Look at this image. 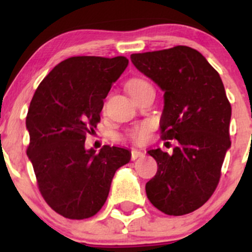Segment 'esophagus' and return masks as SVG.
<instances>
[{"instance_id": "1", "label": "esophagus", "mask_w": 252, "mask_h": 252, "mask_svg": "<svg viewBox=\"0 0 252 252\" xmlns=\"http://www.w3.org/2000/svg\"><path fill=\"white\" fill-rule=\"evenodd\" d=\"M141 156H143L142 152H140V150H137V149L131 150V160H136V158H141Z\"/></svg>"}]
</instances>
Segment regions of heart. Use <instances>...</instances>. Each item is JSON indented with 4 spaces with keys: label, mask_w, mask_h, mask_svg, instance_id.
<instances>
[{
    "label": "heart",
    "mask_w": 252,
    "mask_h": 252,
    "mask_svg": "<svg viewBox=\"0 0 252 252\" xmlns=\"http://www.w3.org/2000/svg\"><path fill=\"white\" fill-rule=\"evenodd\" d=\"M147 86H150V84L148 82H146L144 79H140V78H134V79H131L128 83V91L131 96H134L135 94H137L138 91L147 88ZM153 128H154L153 122H150V121H144V122L136 124V126H132L131 129H129L128 131H126V137L128 138L129 141H131L132 143L142 144L144 142H147Z\"/></svg>",
    "instance_id": "1"
}]
</instances>
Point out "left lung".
<instances>
[{"label": "left lung", "mask_w": 252, "mask_h": 252, "mask_svg": "<svg viewBox=\"0 0 252 252\" xmlns=\"http://www.w3.org/2000/svg\"><path fill=\"white\" fill-rule=\"evenodd\" d=\"M130 59L164 91L161 138L179 143L172 155L148 152L158 172L146 184L147 196L166 215H187L209 200L220 180L231 146V104L219 73L196 50L175 46Z\"/></svg>", "instance_id": "1"}]
</instances>
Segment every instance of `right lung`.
<instances>
[{"label": "right lung", "mask_w": 252, "mask_h": 252, "mask_svg": "<svg viewBox=\"0 0 252 252\" xmlns=\"http://www.w3.org/2000/svg\"><path fill=\"white\" fill-rule=\"evenodd\" d=\"M126 57H72L58 63L32 98L26 126L27 155L36 184L52 210L68 219L94 217L109 195L115 172L130 152L103 146L85 149L86 135L100 121L112 83L128 66Z\"/></svg>", "instance_id": "add662e5"}]
</instances>
